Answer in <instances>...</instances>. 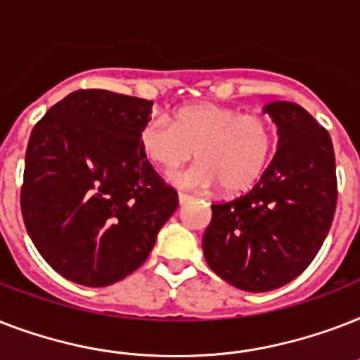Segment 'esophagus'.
Here are the masks:
<instances>
[{
  "mask_svg": "<svg viewBox=\"0 0 360 360\" xmlns=\"http://www.w3.org/2000/svg\"><path fill=\"white\" fill-rule=\"evenodd\" d=\"M177 198H179L181 205H183V203H186V202H191V200H192V196H188V194H185V192H179V194H177Z\"/></svg>",
  "mask_w": 360,
  "mask_h": 360,
  "instance_id": "1",
  "label": "esophagus"
}]
</instances>
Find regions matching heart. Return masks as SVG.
Returning <instances> with one entry per match:
<instances>
[{
  "mask_svg": "<svg viewBox=\"0 0 360 360\" xmlns=\"http://www.w3.org/2000/svg\"><path fill=\"white\" fill-rule=\"evenodd\" d=\"M143 157L164 169H174L192 157L191 168L169 174L181 188H209L217 183L224 192L254 186L274 151V129L262 115H243L219 104H196L177 110L172 123L153 115L138 132Z\"/></svg>",
  "mask_w": 360,
  "mask_h": 360,
  "instance_id": "obj_1",
  "label": "heart"
}]
</instances>
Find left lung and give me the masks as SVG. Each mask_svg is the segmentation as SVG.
<instances>
[{"mask_svg": "<svg viewBox=\"0 0 360 360\" xmlns=\"http://www.w3.org/2000/svg\"><path fill=\"white\" fill-rule=\"evenodd\" d=\"M278 151L252 191L211 205L203 254L220 278L243 291H271L297 278L329 233L336 164L329 132L295 103L267 104Z\"/></svg>", "mask_w": 360, "mask_h": 360, "instance_id": "1", "label": "left lung"}]
</instances>
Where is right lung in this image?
Returning <instances> with one entry per match:
<instances>
[{
    "label": "right lung",
    "instance_id": "1",
    "mask_svg": "<svg viewBox=\"0 0 360 360\" xmlns=\"http://www.w3.org/2000/svg\"><path fill=\"white\" fill-rule=\"evenodd\" d=\"M151 101L80 89L33 127L20 207L53 271L89 288L115 284L151 252L179 205L141 153Z\"/></svg>",
    "mask_w": 360,
    "mask_h": 360
}]
</instances>
